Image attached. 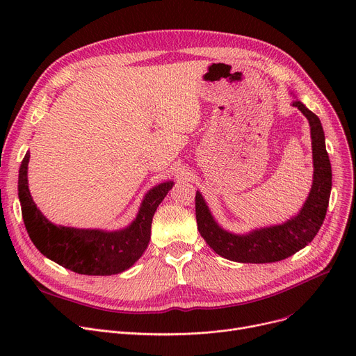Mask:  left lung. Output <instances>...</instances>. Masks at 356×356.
<instances>
[{"label": "left lung", "instance_id": "8db88e82", "mask_svg": "<svg viewBox=\"0 0 356 356\" xmlns=\"http://www.w3.org/2000/svg\"><path fill=\"white\" fill-rule=\"evenodd\" d=\"M293 106L300 109L310 124L314 165L310 195L300 213L283 225L257 229L248 235H235L218 227L197 192L195 197L197 229L207 244L223 258L236 263H275L305 248L322 227L332 189V168L325 145V133L321 120L300 101H294Z\"/></svg>", "mask_w": 356, "mask_h": 356}]
</instances>
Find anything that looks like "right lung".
Here are the masks:
<instances>
[{"label": "right lung", "instance_id": "add662e5", "mask_svg": "<svg viewBox=\"0 0 356 356\" xmlns=\"http://www.w3.org/2000/svg\"><path fill=\"white\" fill-rule=\"evenodd\" d=\"M27 153L18 175V197L23 220L35 248L54 263L78 274L112 275L133 266L148 247L152 222L159 204L173 188V181L161 183L149 191L136 220L122 231L76 229L56 227L37 209L27 184Z\"/></svg>", "mask_w": 356, "mask_h": 356}]
</instances>
